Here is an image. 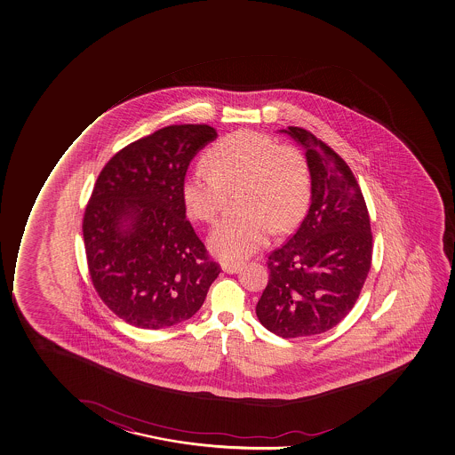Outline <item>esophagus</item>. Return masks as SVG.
<instances>
[{"label": "esophagus", "instance_id": "esophagus-1", "mask_svg": "<svg viewBox=\"0 0 455 455\" xmlns=\"http://www.w3.org/2000/svg\"><path fill=\"white\" fill-rule=\"evenodd\" d=\"M242 269V265L239 263H222V271L227 274H237Z\"/></svg>", "mask_w": 455, "mask_h": 455}]
</instances>
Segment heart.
<instances>
[{"label": "heart", "instance_id": "heart-1", "mask_svg": "<svg viewBox=\"0 0 455 455\" xmlns=\"http://www.w3.org/2000/svg\"><path fill=\"white\" fill-rule=\"evenodd\" d=\"M239 186L242 213L228 216L210 235V248L225 261H240L306 215L312 199V171L301 149L278 145L265 134L240 130L210 147L205 164L184 177L181 198L189 216L213 222L225 190Z\"/></svg>", "mask_w": 455, "mask_h": 455}]
</instances>
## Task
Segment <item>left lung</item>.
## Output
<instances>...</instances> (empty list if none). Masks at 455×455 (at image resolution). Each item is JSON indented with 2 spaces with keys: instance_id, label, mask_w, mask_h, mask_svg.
<instances>
[{
  "instance_id": "obj_1",
  "label": "left lung",
  "mask_w": 455,
  "mask_h": 455,
  "mask_svg": "<svg viewBox=\"0 0 455 455\" xmlns=\"http://www.w3.org/2000/svg\"><path fill=\"white\" fill-rule=\"evenodd\" d=\"M307 149L312 204L295 235L267 256L269 281L256 313L283 339L315 336L353 310L372 265L366 201L353 171L306 128L284 130Z\"/></svg>"
}]
</instances>
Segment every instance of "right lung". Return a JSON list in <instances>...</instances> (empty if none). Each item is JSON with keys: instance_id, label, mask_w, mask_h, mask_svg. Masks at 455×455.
Returning a JSON list of instances; mask_svg holds the SVG:
<instances>
[{"instance_id": "add662e5", "label": "right lung", "mask_w": 455, "mask_h": 455, "mask_svg": "<svg viewBox=\"0 0 455 455\" xmlns=\"http://www.w3.org/2000/svg\"><path fill=\"white\" fill-rule=\"evenodd\" d=\"M216 136L205 124L160 128L124 147L98 175L83 216L87 267L98 297L130 325L188 321L220 275L181 198L190 160Z\"/></svg>"}]
</instances>
